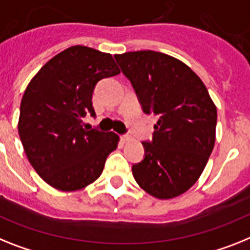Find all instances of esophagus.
<instances>
[{
    "instance_id": "34e87169",
    "label": "esophagus",
    "mask_w": 250,
    "mask_h": 250,
    "mask_svg": "<svg viewBox=\"0 0 250 250\" xmlns=\"http://www.w3.org/2000/svg\"><path fill=\"white\" fill-rule=\"evenodd\" d=\"M121 140L123 142H129V141H132V137L129 135H123V136H121Z\"/></svg>"
}]
</instances>
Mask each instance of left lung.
<instances>
[{"instance_id":"1","label":"left lung","mask_w":250,"mask_h":250,"mask_svg":"<svg viewBox=\"0 0 250 250\" xmlns=\"http://www.w3.org/2000/svg\"><path fill=\"white\" fill-rule=\"evenodd\" d=\"M146 114L156 117L154 137L142 142L136 182L159 200L174 198L201 177L215 146L217 110L202 80L177 58L154 50L115 54Z\"/></svg>"}]
</instances>
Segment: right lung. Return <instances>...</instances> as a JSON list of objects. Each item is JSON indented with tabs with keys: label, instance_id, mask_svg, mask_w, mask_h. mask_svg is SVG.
I'll list each match as a JSON object with an SVG mask.
<instances>
[{
	"label": "right lung",
	"instance_id": "add662e5",
	"mask_svg": "<svg viewBox=\"0 0 250 250\" xmlns=\"http://www.w3.org/2000/svg\"><path fill=\"white\" fill-rule=\"evenodd\" d=\"M119 72L112 54L73 45L48 61L29 83L20 105L19 136L29 163L50 187L73 192L103 173L119 136L87 131L83 119L95 115L91 99L98 81Z\"/></svg>",
	"mask_w": 250,
	"mask_h": 250
}]
</instances>
